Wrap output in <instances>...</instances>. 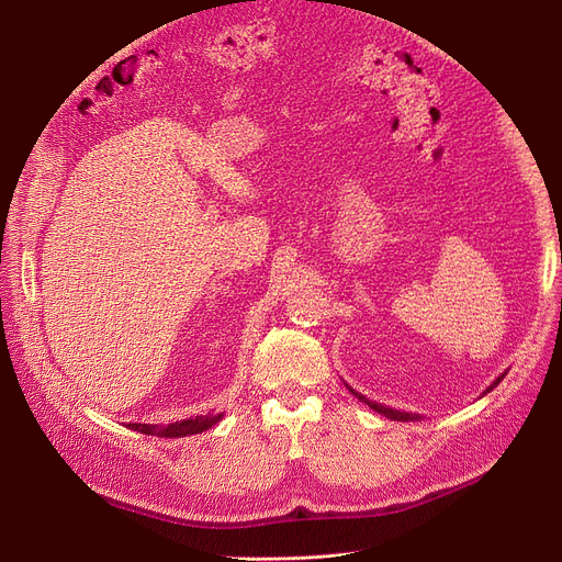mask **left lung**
I'll use <instances>...</instances> for the list:
<instances>
[{
    "instance_id": "left-lung-1",
    "label": "left lung",
    "mask_w": 562,
    "mask_h": 562,
    "mask_svg": "<svg viewBox=\"0 0 562 562\" xmlns=\"http://www.w3.org/2000/svg\"><path fill=\"white\" fill-rule=\"evenodd\" d=\"M506 375V373H504ZM504 375H498L494 382H492V385L483 392V394H487V392H492L496 385H498V382L501 380H504ZM348 387V385H346ZM352 394H356L362 403H367L371 409H375L378 412V415H382V417H387V419H392V422H419L422 419V415H412V412H401V409H392V407H387V405H382V403H375V401H369L367 396H362V394H358L356 390H352V387H348Z\"/></svg>"
}]
</instances>
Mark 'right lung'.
<instances>
[{
    "label": "right lung",
    "mask_w": 562,
    "mask_h": 562,
    "mask_svg": "<svg viewBox=\"0 0 562 562\" xmlns=\"http://www.w3.org/2000/svg\"><path fill=\"white\" fill-rule=\"evenodd\" d=\"M221 419H223V415L206 412V415H202V417H191V419L175 422V424H168V426H161V424H127V428H132L136 432H145V435H157V437H187V435H195V432L212 428Z\"/></svg>",
    "instance_id": "obj_1"
}]
</instances>
